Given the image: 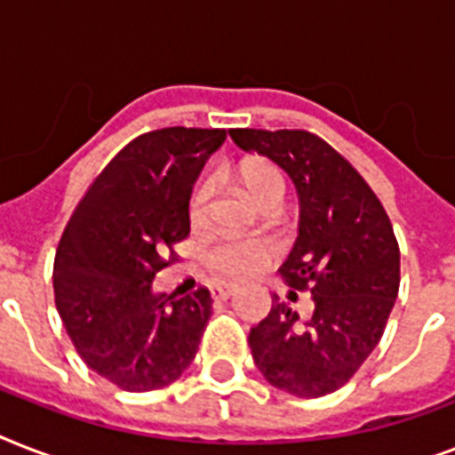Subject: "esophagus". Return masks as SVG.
Returning <instances> with one entry per match:
<instances>
[{
    "label": "esophagus",
    "mask_w": 455,
    "mask_h": 455,
    "mask_svg": "<svg viewBox=\"0 0 455 455\" xmlns=\"http://www.w3.org/2000/svg\"><path fill=\"white\" fill-rule=\"evenodd\" d=\"M235 292V285H228V283H220L212 288V298L214 299H228L231 295Z\"/></svg>",
    "instance_id": "obj_1"
}]
</instances>
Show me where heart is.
Here are the masks:
<instances>
[{
    "mask_svg": "<svg viewBox=\"0 0 455 455\" xmlns=\"http://www.w3.org/2000/svg\"><path fill=\"white\" fill-rule=\"evenodd\" d=\"M243 188L255 200L257 205H262L267 200H278L283 203L285 198V177L276 164L271 163H248L243 164L238 172ZM210 203H212V184L203 181L193 191L191 205H188V220L193 227H203L210 217ZM269 257V250L262 243L255 241H227L207 255V264L214 271H220L228 278H245L259 271Z\"/></svg>",
    "mask_w": 455,
    "mask_h": 455,
    "instance_id": "heart-1",
    "label": "heart"
}]
</instances>
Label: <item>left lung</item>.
<instances>
[{
  "mask_svg": "<svg viewBox=\"0 0 455 455\" xmlns=\"http://www.w3.org/2000/svg\"><path fill=\"white\" fill-rule=\"evenodd\" d=\"M292 179L299 234L281 276L309 291L314 314L274 295L269 316L250 331L259 373L288 395L314 399L339 389L380 342L399 292V243L385 207L332 146L302 130H228Z\"/></svg>",
  "mask_w": 455,
  "mask_h": 455,
  "instance_id": "obj_1",
  "label": "left lung"
}]
</instances>
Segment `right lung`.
<instances>
[{
    "label": "right lung",
    "mask_w": 455,
    "mask_h": 455,
    "mask_svg": "<svg viewBox=\"0 0 455 455\" xmlns=\"http://www.w3.org/2000/svg\"><path fill=\"white\" fill-rule=\"evenodd\" d=\"M224 139L196 127L141 134L103 167L60 235V321L82 361L120 389H160L196 359L212 295H156L153 278L191 231L193 184Z\"/></svg>",
    "instance_id": "add662e5"
}]
</instances>
